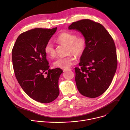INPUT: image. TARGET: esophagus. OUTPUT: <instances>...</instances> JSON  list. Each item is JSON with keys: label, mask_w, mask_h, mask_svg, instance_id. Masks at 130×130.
<instances>
[{"label": "esophagus", "mask_w": 130, "mask_h": 130, "mask_svg": "<svg viewBox=\"0 0 130 130\" xmlns=\"http://www.w3.org/2000/svg\"><path fill=\"white\" fill-rule=\"evenodd\" d=\"M70 70V69H69V68H66V69H63V70L64 72H65L66 71H67V70Z\"/></svg>", "instance_id": "obj_1"}]
</instances>
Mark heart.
Listing matches in <instances>:
<instances>
[{
	"mask_svg": "<svg viewBox=\"0 0 130 130\" xmlns=\"http://www.w3.org/2000/svg\"><path fill=\"white\" fill-rule=\"evenodd\" d=\"M57 41L68 45V53H73L77 56H81L84 52L87 42L83 36H77L76 34L70 32H63L57 37ZM45 52L49 56L54 57L56 52L53 44L47 43L45 46ZM77 58L72 54L65 57H59L55 60L53 65L55 67L66 69L77 63Z\"/></svg>",
	"mask_w": 130,
	"mask_h": 130,
	"instance_id": "obj_1",
	"label": "heart"
}]
</instances>
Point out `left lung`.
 <instances>
[{"label":"left lung","mask_w":130,"mask_h":130,"mask_svg":"<svg viewBox=\"0 0 130 130\" xmlns=\"http://www.w3.org/2000/svg\"><path fill=\"white\" fill-rule=\"evenodd\" d=\"M68 28L81 32L87 42L80 67L75 68L77 88L85 97H99L109 87L117 67L113 39L101 24L89 19L73 22Z\"/></svg>","instance_id":"1"}]
</instances>
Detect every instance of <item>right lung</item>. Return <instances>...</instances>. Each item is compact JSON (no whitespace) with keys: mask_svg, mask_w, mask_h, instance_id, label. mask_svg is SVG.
Instances as JSON below:
<instances>
[{"mask_svg":"<svg viewBox=\"0 0 130 130\" xmlns=\"http://www.w3.org/2000/svg\"><path fill=\"white\" fill-rule=\"evenodd\" d=\"M57 29L35 28L24 32L18 36L12 50L18 83L31 98L43 103L54 101L60 92L59 79L63 70L49 68L44 49Z\"/></svg>","mask_w":130,"mask_h":130,"instance_id":"1","label":"right lung"}]
</instances>
